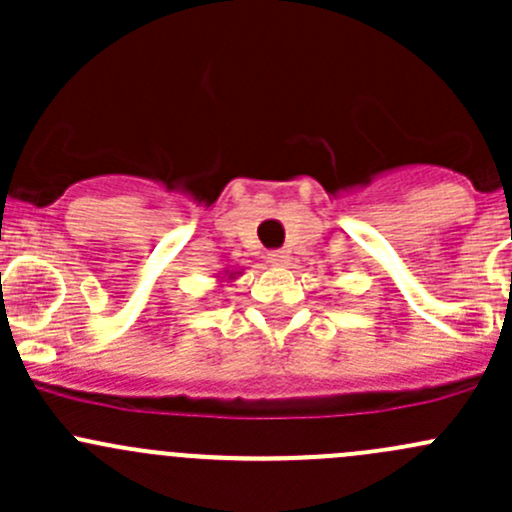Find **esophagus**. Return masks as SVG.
<instances>
[{
    "label": "esophagus",
    "instance_id": "esophagus-1",
    "mask_svg": "<svg viewBox=\"0 0 512 512\" xmlns=\"http://www.w3.org/2000/svg\"><path fill=\"white\" fill-rule=\"evenodd\" d=\"M267 260H270L275 267H287L289 262H292V257H289L287 250H275V252H270V257H267Z\"/></svg>",
    "mask_w": 512,
    "mask_h": 512
}]
</instances>
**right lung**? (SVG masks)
I'll list each match as a JSON object with an SVG mask.
<instances>
[{"instance_id": "right-lung-1", "label": "right lung", "mask_w": 512, "mask_h": 512, "mask_svg": "<svg viewBox=\"0 0 512 512\" xmlns=\"http://www.w3.org/2000/svg\"><path fill=\"white\" fill-rule=\"evenodd\" d=\"M240 275H242V270H237V267H235V270H230V267H225V270L220 272V277H218V287H223L225 282L237 280V277H240Z\"/></svg>"}]
</instances>
